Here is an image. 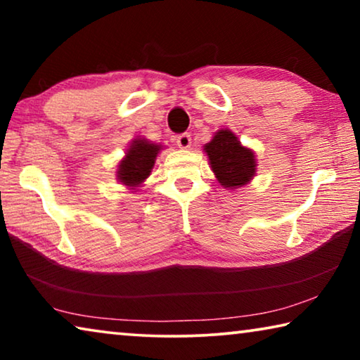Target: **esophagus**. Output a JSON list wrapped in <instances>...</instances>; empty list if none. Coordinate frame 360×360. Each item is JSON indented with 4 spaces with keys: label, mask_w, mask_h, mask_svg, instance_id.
<instances>
[{
    "label": "esophagus",
    "mask_w": 360,
    "mask_h": 360,
    "mask_svg": "<svg viewBox=\"0 0 360 360\" xmlns=\"http://www.w3.org/2000/svg\"><path fill=\"white\" fill-rule=\"evenodd\" d=\"M176 144H178L181 149H191V146H192L191 135H188V133H182V135L176 138Z\"/></svg>",
    "instance_id": "obj_1"
}]
</instances>
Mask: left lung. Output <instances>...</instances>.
<instances>
[{
  "instance_id": "left-lung-1",
  "label": "left lung",
  "mask_w": 360,
  "mask_h": 360,
  "mask_svg": "<svg viewBox=\"0 0 360 360\" xmlns=\"http://www.w3.org/2000/svg\"><path fill=\"white\" fill-rule=\"evenodd\" d=\"M203 150L217 182L227 191L245 187L254 179L257 172L255 152L243 146L231 130H217L211 141L203 146Z\"/></svg>"
}]
</instances>
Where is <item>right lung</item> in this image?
I'll list each match as a JSON object with an SVG mask.
<instances>
[{
	"label": "right lung",
	"mask_w": 360,
	"mask_h": 360,
	"mask_svg": "<svg viewBox=\"0 0 360 360\" xmlns=\"http://www.w3.org/2000/svg\"><path fill=\"white\" fill-rule=\"evenodd\" d=\"M162 149V144L152 143L146 138H135L125 150V155L117 163L115 179L131 192H136L150 176L157 155Z\"/></svg>",
	"instance_id": "1"
}]
</instances>
